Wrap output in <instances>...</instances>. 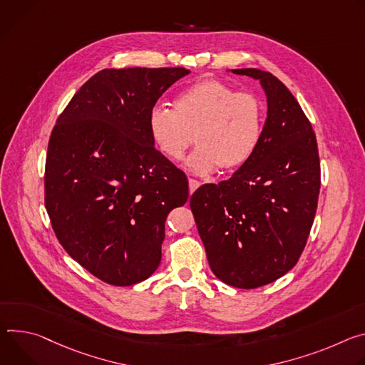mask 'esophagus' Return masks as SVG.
I'll return each instance as SVG.
<instances>
[{
  "label": "esophagus",
  "instance_id": "obj_1",
  "mask_svg": "<svg viewBox=\"0 0 365 365\" xmlns=\"http://www.w3.org/2000/svg\"><path fill=\"white\" fill-rule=\"evenodd\" d=\"M200 187V182L197 181V180H194V178H190L188 180V188H190V194H192L197 188Z\"/></svg>",
  "mask_w": 365,
  "mask_h": 365
}]
</instances>
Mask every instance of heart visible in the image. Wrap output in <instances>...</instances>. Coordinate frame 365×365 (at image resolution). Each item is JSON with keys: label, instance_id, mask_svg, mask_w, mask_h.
Returning <instances> with one entry per match:
<instances>
[{"label": "heart", "instance_id": "heart-1", "mask_svg": "<svg viewBox=\"0 0 365 365\" xmlns=\"http://www.w3.org/2000/svg\"><path fill=\"white\" fill-rule=\"evenodd\" d=\"M264 123L258 96L219 79L200 81L175 97L173 108L155 106L148 115L150 138L170 160H180L195 142L185 167L197 175L244 167L261 143Z\"/></svg>", "mask_w": 365, "mask_h": 365}]
</instances>
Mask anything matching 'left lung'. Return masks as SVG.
<instances>
[{
  "label": "left lung",
  "instance_id": "left-lung-1",
  "mask_svg": "<svg viewBox=\"0 0 365 365\" xmlns=\"http://www.w3.org/2000/svg\"><path fill=\"white\" fill-rule=\"evenodd\" d=\"M229 71L259 81L264 135L244 167L200 187L190 207L213 274L229 286L257 289L297 264L317 207L320 164L310 121L289 88L265 71Z\"/></svg>",
  "mask_w": 365,
  "mask_h": 365
}]
</instances>
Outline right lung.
<instances>
[{
  "label": "right lung",
  "instance_id": "1",
  "mask_svg": "<svg viewBox=\"0 0 365 365\" xmlns=\"http://www.w3.org/2000/svg\"><path fill=\"white\" fill-rule=\"evenodd\" d=\"M190 71L97 72L59 115L48 146L45 205L63 250L111 286L150 277L165 220L188 200L182 173L155 149L148 115Z\"/></svg>",
  "mask_w": 365,
  "mask_h": 365
}]
</instances>
